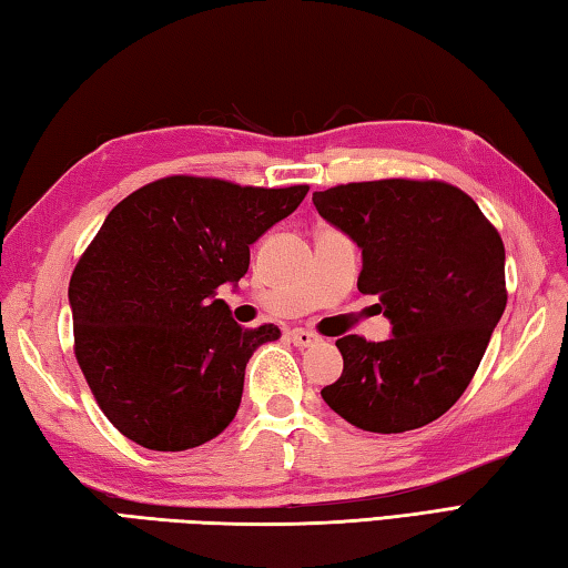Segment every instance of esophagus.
<instances>
[{"label":"esophagus","mask_w":568,"mask_h":568,"mask_svg":"<svg viewBox=\"0 0 568 568\" xmlns=\"http://www.w3.org/2000/svg\"><path fill=\"white\" fill-rule=\"evenodd\" d=\"M288 338H292V344L298 348H308V346L318 344V336L306 328H292L288 331Z\"/></svg>","instance_id":"obj_1"}]
</instances>
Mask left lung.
Returning a JSON list of instances; mask_svg holds the SVG:
<instances>
[{
	"label": "left lung",
	"mask_w": 568,
	"mask_h": 568,
	"mask_svg": "<svg viewBox=\"0 0 568 568\" xmlns=\"http://www.w3.org/2000/svg\"><path fill=\"white\" fill-rule=\"evenodd\" d=\"M318 215L358 244V292L393 336H344V373L321 398L368 433H405L457 403L505 314V244L477 202L443 180H371L314 192Z\"/></svg>",
	"instance_id": "8db88e82"
}]
</instances>
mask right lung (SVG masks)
Masks as SVG:
<instances>
[{
  "mask_svg": "<svg viewBox=\"0 0 568 568\" xmlns=\"http://www.w3.org/2000/svg\"><path fill=\"white\" fill-rule=\"evenodd\" d=\"M306 192L173 175L109 212L71 274L69 304L85 383L128 440L180 453L232 423L247 361L280 328H242L217 288L247 274L250 244Z\"/></svg>",
  "mask_w": 568,
  "mask_h": 568,
  "instance_id": "obj_1",
  "label": "right lung"
}]
</instances>
